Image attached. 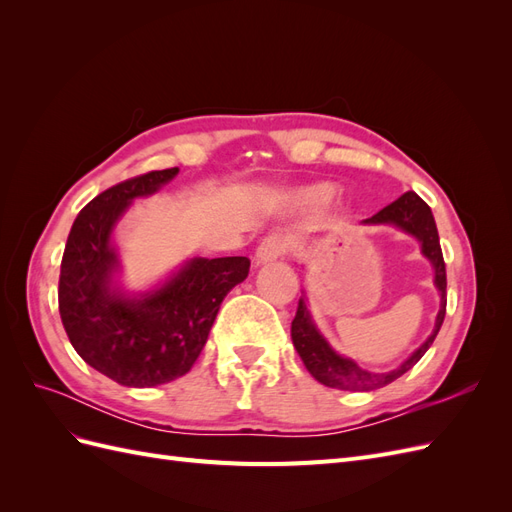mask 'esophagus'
I'll use <instances>...</instances> for the list:
<instances>
[{
  "label": "esophagus",
  "instance_id": "1",
  "mask_svg": "<svg viewBox=\"0 0 512 512\" xmlns=\"http://www.w3.org/2000/svg\"><path fill=\"white\" fill-rule=\"evenodd\" d=\"M288 239L284 235H267L260 241L256 250V262L258 265H265V262H275L288 254Z\"/></svg>",
  "mask_w": 512,
  "mask_h": 512
}]
</instances>
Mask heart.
I'll list each match as a JSON object with an SVG mask.
<instances>
[{
	"label": "heart",
	"instance_id": "1",
	"mask_svg": "<svg viewBox=\"0 0 512 512\" xmlns=\"http://www.w3.org/2000/svg\"><path fill=\"white\" fill-rule=\"evenodd\" d=\"M307 196L312 198V200H322V198H327V196H329V188H316V190L309 192Z\"/></svg>",
	"mask_w": 512,
	"mask_h": 512
}]
</instances>
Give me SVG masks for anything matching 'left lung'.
<instances>
[{
	"label": "left lung",
	"instance_id": "left-lung-1",
	"mask_svg": "<svg viewBox=\"0 0 512 512\" xmlns=\"http://www.w3.org/2000/svg\"><path fill=\"white\" fill-rule=\"evenodd\" d=\"M363 224H395L423 243V254L433 262V269H436V286L442 292V307L436 318V329H433L427 342L418 348L404 365L393 371H386V374H374V371L361 369L354 361L335 354L312 324L305 301L299 299L297 314H294L292 329H290L294 350L299 352L301 361L309 374H312L320 384L329 386V389H339V391H374V389H382L386 384H391L399 376H404L406 371L421 361V356L429 350V346L433 344V339H436L442 327L444 314H446L444 256H442L436 220H433L431 209L425 200L414 192H406L401 194L395 203L386 205L376 215L363 220Z\"/></svg>",
	"mask_w": 512,
	"mask_h": 512
}]
</instances>
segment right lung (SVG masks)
Masks as SVG:
<instances>
[{
  "mask_svg": "<svg viewBox=\"0 0 512 512\" xmlns=\"http://www.w3.org/2000/svg\"><path fill=\"white\" fill-rule=\"evenodd\" d=\"M179 168L151 170L98 194L72 224L61 258L59 316L81 359L123 386H158L188 374L226 294L250 258H194L141 301L111 292V230L130 200L156 192Z\"/></svg>",
  "mask_w": 512,
  "mask_h": 512,
  "instance_id": "add662e5",
  "label": "right lung"
}]
</instances>
